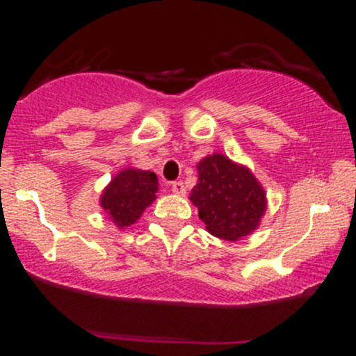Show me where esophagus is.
<instances>
[{
    "instance_id": "34e87169",
    "label": "esophagus",
    "mask_w": 356,
    "mask_h": 356,
    "mask_svg": "<svg viewBox=\"0 0 356 356\" xmlns=\"http://www.w3.org/2000/svg\"><path fill=\"white\" fill-rule=\"evenodd\" d=\"M170 189H172L174 194H177V195L186 194V186H184L182 181H175L170 184Z\"/></svg>"
}]
</instances>
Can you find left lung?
Masks as SVG:
<instances>
[{
    "label": "left lung",
    "mask_w": 356,
    "mask_h": 356,
    "mask_svg": "<svg viewBox=\"0 0 356 356\" xmlns=\"http://www.w3.org/2000/svg\"><path fill=\"white\" fill-rule=\"evenodd\" d=\"M191 194L212 236L238 241L252 232L266 211V194L246 167L220 154L202 159Z\"/></svg>",
    "instance_id": "8db88e82"
}]
</instances>
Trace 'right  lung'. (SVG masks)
Segmentation results:
<instances>
[{
    "label": "right lung",
    "instance_id": "1",
    "mask_svg": "<svg viewBox=\"0 0 356 356\" xmlns=\"http://www.w3.org/2000/svg\"><path fill=\"white\" fill-rule=\"evenodd\" d=\"M159 189L157 175L150 170L127 169L115 175L102 194L100 204L118 227L124 229L140 218L155 199Z\"/></svg>",
    "mask_w": 356,
    "mask_h": 356
}]
</instances>
